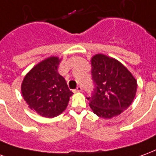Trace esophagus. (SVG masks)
Instances as JSON below:
<instances>
[{
	"label": "esophagus",
	"instance_id": "esophagus-1",
	"mask_svg": "<svg viewBox=\"0 0 156 156\" xmlns=\"http://www.w3.org/2000/svg\"><path fill=\"white\" fill-rule=\"evenodd\" d=\"M82 90V88H81V86H77V88L75 90H74V92H76V93H77V92H80Z\"/></svg>",
	"mask_w": 156,
	"mask_h": 156
}]
</instances>
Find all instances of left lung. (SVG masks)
Returning <instances> with one entry per match:
<instances>
[{
    "label": "left lung",
    "instance_id": "left-lung-1",
    "mask_svg": "<svg viewBox=\"0 0 156 156\" xmlns=\"http://www.w3.org/2000/svg\"><path fill=\"white\" fill-rule=\"evenodd\" d=\"M91 75L95 88L89 100L90 107L99 117L111 119L132 103L137 81L127 68L115 58L103 54L92 56Z\"/></svg>",
    "mask_w": 156,
    "mask_h": 156
}]
</instances>
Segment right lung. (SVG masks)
<instances>
[{
    "label": "right lung",
    "mask_w": 156,
    "mask_h": 156,
    "mask_svg": "<svg viewBox=\"0 0 156 156\" xmlns=\"http://www.w3.org/2000/svg\"><path fill=\"white\" fill-rule=\"evenodd\" d=\"M61 61L57 56L43 60L26 75L21 83V94L29 108L45 118L61 115L73 94L58 73Z\"/></svg>",
    "instance_id": "right-lung-1"
}]
</instances>
